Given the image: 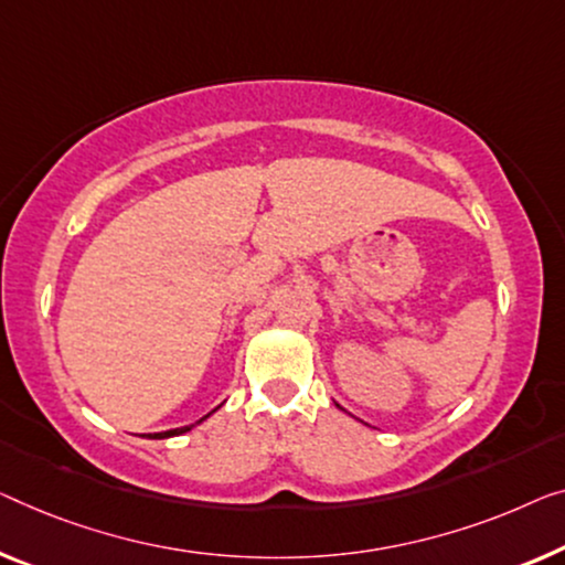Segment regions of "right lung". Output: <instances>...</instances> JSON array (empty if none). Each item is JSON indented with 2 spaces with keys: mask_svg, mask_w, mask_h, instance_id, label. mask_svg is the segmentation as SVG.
<instances>
[{
  "mask_svg": "<svg viewBox=\"0 0 565 565\" xmlns=\"http://www.w3.org/2000/svg\"><path fill=\"white\" fill-rule=\"evenodd\" d=\"M210 416V414H207ZM205 416V418H207ZM205 418H200V420H205ZM200 420H198V424H200ZM192 426H195V424H192ZM192 426H182V428H170V431H164V434H154V436H151V439H170V436H180V434H184V431H190V428Z\"/></svg>",
  "mask_w": 565,
  "mask_h": 565,
  "instance_id": "1",
  "label": "right lung"
}]
</instances>
